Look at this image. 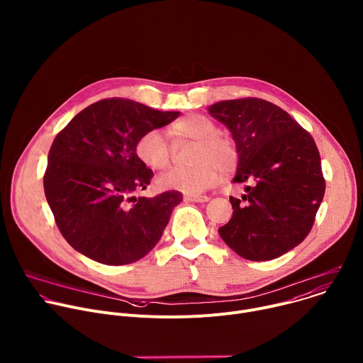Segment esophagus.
<instances>
[{
    "label": "esophagus",
    "instance_id": "1",
    "mask_svg": "<svg viewBox=\"0 0 363 363\" xmlns=\"http://www.w3.org/2000/svg\"><path fill=\"white\" fill-rule=\"evenodd\" d=\"M184 199L189 201V202H206L210 198L205 195H185Z\"/></svg>",
    "mask_w": 363,
    "mask_h": 363
}]
</instances>
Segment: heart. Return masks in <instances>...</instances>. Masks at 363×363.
Masks as SVG:
<instances>
[{
	"label": "heart",
	"mask_w": 363,
	"mask_h": 363,
	"mask_svg": "<svg viewBox=\"0 0 363 363\" xmlns=\"http://www.w3.org/2000/svg\"><path fill=\"white\" fill-rule=\"evenodd\" d=\"M218 126L206 116L192 113L169 128L175 145L194 142L189 168H174L157 179L164 191L198 195L213 186L220 172H230L237 164L234 142L218 133ZM136 157L150 169H165L172 158V147L158 130L145 132L136 142Z\"/></svg>",
	"instance_id": "obj_1"
}]
</instances>
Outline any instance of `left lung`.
I'll return each mask as SVG.
<instances>
[{
	"label": "left lung",
	"instance_id": "left-lung-1",
	"mask_svg": "<svg viewBox=\"0 0 363 363\" xmlns=\"http://www.w3.org/2000/svg\"><path fill=\"white\" fill-rule=\"evenodd\" d=\"M208 112L235 142L233 182L247 184L241 199L230 196L233 217L218 233L247 260H273L313 227L326 186L318 146L286 111L263 99L221 100Z\"/></svg>",
	"mask_w": 363,
	"mask_h": 363
}]
</instances>
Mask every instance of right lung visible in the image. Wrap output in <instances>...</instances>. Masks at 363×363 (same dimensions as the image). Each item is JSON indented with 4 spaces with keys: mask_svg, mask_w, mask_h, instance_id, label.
I'll list each match as a JSON object with an SVG mask.
<instances>
[{
    "mask_svg": "<svg viewBox=\"0 0 363 363\" xmlns=\"http://www.w3.org/2000/svg\"><path fill=\"white\" fill-rule=\"evenodd\" d=\"M179 112H161L129 99H103L77 113L50 147L44 192L66 241L91 260L130 264L162 237L182 194L135 196L152 177L136 157L138 139Z\"/></svg>",
    "mask_w": 363,
    "mask_h": 363,
    "instance_id": "right-lung-1",
    "label": "right lung"
}]
</instances>
